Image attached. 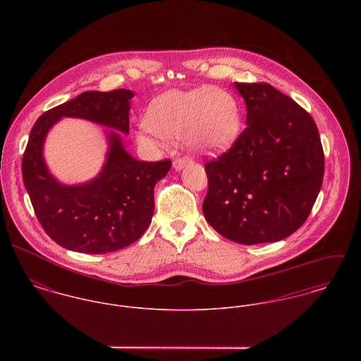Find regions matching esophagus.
Wrapping results in <instances>:
<instances>
[{
  "mask_svg": "<svg viewBox=\"0 0 361 361\" xmlns=\"http://www.w3.org/2000/svg\"><path fill=\"white\" fill-rule=\"evenodd\" d=\"M190 164V159L189 158H179V159H175L173 161V164H172V166H173V169L175 171H182L186 165H189Z\"/></svg>",
  "mask_w": 361,
  "mask_h": 361,
  "instance_id": "1",
  "label": "esophagus"
}]
</instances>
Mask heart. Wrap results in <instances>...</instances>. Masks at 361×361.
Instances as JSON below:
<instances>
[{
	"label": "heart",
	"mask_w": 361,
	"mask_h": 361,
	"mask_svg": "<svg viewBox=\"0 0 361 361\" xmlns=\"http://www.w3.org/2000/svg\"><path fill=\"white\" fill-rule=\"evenodd\" d=\"M242 130L236 100L218 87L171 90L154 99L140 125L139 142L157 146L159 140H180L197 154L229 149Z\"/></svg>",
	"instance_id": "1"
}]
</instances>
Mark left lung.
I'll return each instance as SVG.
<instances>
[{
	"label": "left lung",
	"mask_w": 361,
	"mask_h": 361,
	"mask_svg": "<svg viewBox=\"0 0 361 361\" xmlns=\"http://www.w3.org/2000/svg\"><path fill=\"white\" fill-rule=\"evenodd\" d=\"M246 129L232 149L206 164L207 222L240 245L279 242L307 219L324 178L317 125L267 83H238Z\"/></svg>",
	"instance_id": "1"
}]
</instances>
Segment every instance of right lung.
Returning <instances> with one entry per match:
<instances>
[{
    "instance_id": "add662e5",
    "label": "right lung",
    "mask_w": 361,
    "mask_h": 361,
    "mask_svg": "<svg viewBox=\"0 0 361 361\" xmlns=\"http://www.w3.org/2000/svg\"><path fill=\"white\" fill-rule=\"evenodd\" d=\"M132 90L85 92L44 112L32 128L22 159L23 183L46 233L59 246L86 255H105L136 242L150 226L154 188L171 161L146 162L125 150ZM62 117L109 127L101 172L90 181L66 185L51 173L44 158L48 132Z\"/></svg>"
}]
</instances>
